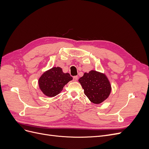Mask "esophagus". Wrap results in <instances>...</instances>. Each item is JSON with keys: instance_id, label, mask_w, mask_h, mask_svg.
I'll list each match as a JSON object with an SVG mask.
<instances>
[{"instance_id": "esophagus-1", "label": "esophagus", "mask_w": 149, "mask_h": 149, "mask_svg": "<svg viewBox=\"0 0 149 149\" xmlns=\"http://www.w3.org/2000/svg\"><path fill=\"white\" fill-rule=\"evenodd\" d=\"M78 76H74V77H73V80L74 81H76L78 80Z\"/></svg>"}]
</instances>
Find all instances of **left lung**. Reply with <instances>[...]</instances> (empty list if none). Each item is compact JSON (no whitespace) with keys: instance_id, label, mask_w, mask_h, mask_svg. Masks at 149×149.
Segmentation results:
<instances>
[{"instance_id":"obj_1","label":"left lung","mask_w":149,"mask_h":149,"mask_svg":"<svg viewBox=\"0 0 149 149\" xmlns=\"http://www.w3.org/2000/svg\"><path fill=\"white\" fill-rule=\"evenodd\" d=\"M78 81L84 89V93L94 104H100L109 96L111 85L104 74L95 70L84 73Z\"/></svg>"}]
</instances>
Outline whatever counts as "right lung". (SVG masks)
Instances as JSON below:
<instances>
[{
  "mask_svg": "<svg viewBox=\"0 0 149 149\" xmlns=\"http://www.w3.org/2000/svg\"><path fill=\"white\" fill-rule=\"evenodd\" d=\"M73 79L68 73L63 72L60 67H53L45 71L38 79L39 88L44 95L54 97L60 94L65 86Z\"/></svg>",
  "mask_w": 149,
  "mask_h": 149,
  "instance_id": "add662e5",
  "label": "right lung"
}]
</instances>
